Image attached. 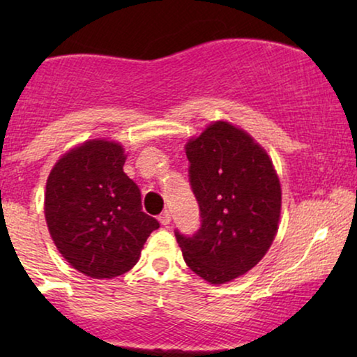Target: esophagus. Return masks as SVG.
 <instances>
[{
  "label": "esophagus",
  "instance_id": "esophagus-1",
  "mask_svg": "<svg viewBox=\"0 0 357 357\" xmlns=\"http://www.w3.org/2000/svg\"><path fill=\"white\" fill-rule=\"evenodd\" d=\"M159 221H160V224H162V226L167 227L169 224H170V213H169V211H164V213L159 216Z\"/></svg>",
  "mask_w": 357,
  "mask_h": 357
}]
</instances>
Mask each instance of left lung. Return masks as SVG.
I'll return each mask as SVG.
<instances>
[{
    "instance_id": "obj_1",
    "label": "left lung",
    "mask_w": 357,
    "mask_h": 357,
    "mask_svg": "<svg viewBox=\"0 0 357 357\" xmlns=\"http://www.w3.org/2000/svg\"><path fill=\"white\" fill-rule=\"evenodd\" d=\"M188 177L202 224L175 231L183 260L211 284L245 275L275 241L281 185L266 151L227 121L209 125L187 146Z\"/></svg>"
}]
</instances>
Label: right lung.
Segmentation results:
<instances>
[{
    "mask_svg": "<svg viewBox=\"0 0 357 357\" xmlns=\"http://www.w3.org/2000/svg\"><path fill=\"white\" fill-rule=\"evenodd\" d=\"M123 148L86 141L55 164L47 180L45 219L55 245L82 275L104 280L130 271L158 219L123 172Z\"/></svg>",
    "mask_w": 357,
    "mask_h": 357,
    "instance_id": "1",
    "label": "right lung"
}]
</instances>
